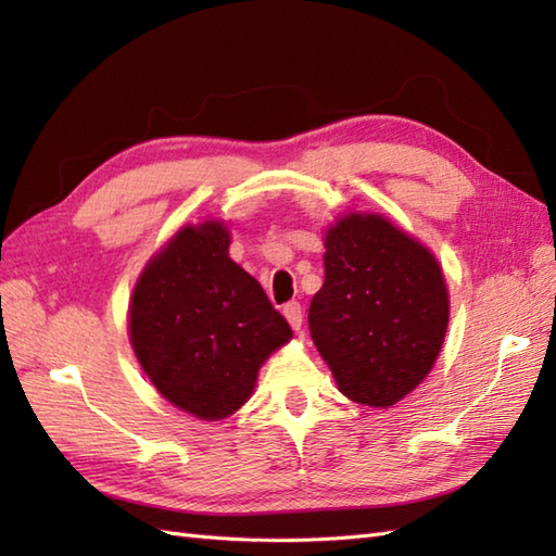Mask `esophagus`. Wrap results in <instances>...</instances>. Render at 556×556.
<instances>
[{
  "label": "esophagus",
  "mask_w": 556,
  "mask_h": 556,
  "mask_svg": "<svg viewBox=\"0 0 556 556\" xmlns=\"http://www.w3.org/2000/svg\"><path fill=\"white\" fill-rule=\"evenodd\" d=\"M281 313H285V317L289 320V325L299 332L301 325H303V308H301V303H296V301H289V303L285 305V311H281Z\"/></svg>",
  "instance_id": "obj_1"
}]
</instances>
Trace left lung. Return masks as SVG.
<instances>
[{
	"label": "left lung",
	"instance_id": "left-lung-1",
	"mask_svg": "<svg viewBox=\"0 0 556 556\" xmlns=\"http://www.w3.org/2000/svg\"><path fill=\"white\" fill-rule=\"evenodd\" d=\"M325 248V285L308 311L315 346L351 401L394 406L428 377L442 349V269L428 248L380 215L341 217Z\"/></svg>",
	"mask_w": 556,
	"mask_h": 556
}]
</instances>
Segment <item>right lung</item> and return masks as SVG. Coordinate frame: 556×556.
<instances>
[{"mask_svg":"<svg viewBox=\"0 0 556 556\" xmlns=\"http://www.w3.org/2000/svg\"><path fill=\"white\" fill-rule=\"evenodd\" d=\"M128 313L150 382L200 420L239 410L260 365L293 337L257 279L229 257V231L215 219L184 227L150 260Z\"/></svg>","mask_w":556,"mask_h":556,"instance_id":"add662e5","label":"right lung"}]
</instances>
